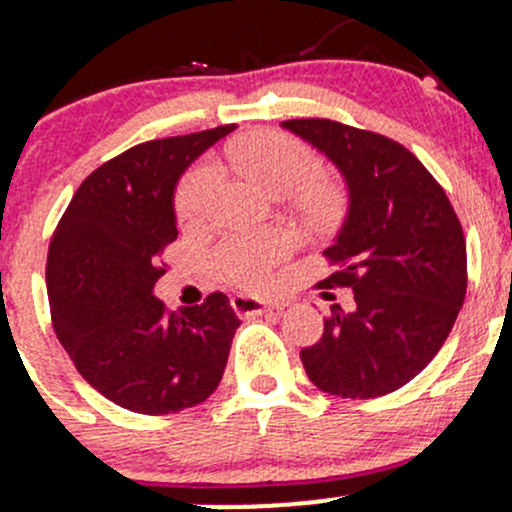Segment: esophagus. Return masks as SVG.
Instances as JSON below:
<instances>
[{
	"instance_id": "1",
	"label": "esophagus",
	"mask_w": 512,
	"mask_h": 512,
	"mask_svg": "<svg viewBox=\"0 0 512 512\" xmlns=\"http://www.w3.org/2000/svg\"><path fill=\"white\" fill-rule=\"evenodd\" d=\"M231 305L238 315H257V313H281L289 303L264 301V298H252V296H233Z\"/></svg>"
}]
</instances>
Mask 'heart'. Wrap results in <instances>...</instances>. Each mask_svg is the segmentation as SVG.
Instances as JSON below:
<instances>
[{"mask_svg": "<svg viewBox=\"0 0 512 512\" xmlns=\"http://www.w3.org/2000/svg\"><path fill=\"white\" fill-rule=\"evenodd\" d=\"M238 161L255 180H260L274 195L303 187V197L310 207H322L330 202V187L310 182L320 173V161L308 144L281 132L252 134L236 149ZM221 170L211 158H204L185 173L175 192V211L180 221H197L207 214L219 190ZM293 240L286 233H260V236L223 238L211 252V269L228 284L260 289L272 279L274 267L289 255Z\"/></svg>", "mask_w": 512, "mask_h": 512, "instance_id": "1", "label": "heart"}]
</instances>
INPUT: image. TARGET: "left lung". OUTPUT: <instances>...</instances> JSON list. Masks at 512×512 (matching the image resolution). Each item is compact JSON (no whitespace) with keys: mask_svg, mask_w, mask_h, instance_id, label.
<instances>
[{"mask_svg":"<svg viewBox=\"0 0 512 512\" xmlns=\"http://www.w3.org/2000/svg\"><path fill=\"white\" fill-rule=\"evenodd\" d=\"M339 168L349 209L325 257V289H354L334 305L320 342L301 351L310 383L346 399L383 397L424 370L467 293V245L448 195L409 149L334 120H286Z\"/></svg>","mask_w":512,"mask_h":512,"instance_id":"obj_1","label":"left lung"}]
</instances>
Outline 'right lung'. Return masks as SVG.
Listing matches in <instances>:
<instances>
[{
    "label": "right lung",
    "instance_id": "right-lung-1",
    "mask_svg": "<svg viewBox=\"0 0 512 512\" xmlns=\"http://www.w3.org/2000/svg\"><path fill=\"white\" fill-rule=\"evenodd\" d=\"M233 129L154 139L110 158L81 182L52 233V327L86 383L117 407L175 414L221 383L240 325L228 296L168 313L154 286L166 274L158 255L178 238L180 175Z\"/></svg>",
    "mask_w": 512,
    "mask_h": 512
}]
</instances>
